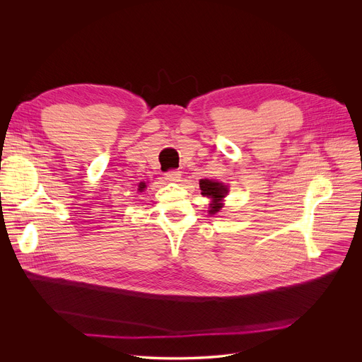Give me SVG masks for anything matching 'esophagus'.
<instances>
[{"mask_svg":"<svg viewBox=\"0 0 362 362\" xmlns=\"http://www.w3.org/2000/svg\"><path fill=\"white\" fill-rule=\"evenodd\" d=\"M180 172L179 170H175V169H172V170H169V172H166L165 173V179L168 180V182H179L180 180Z\"/></svg>","mask_w":362,"mask_h":362,"instance_id":"esophagus-1","label":"esophagus"}]
</instances>
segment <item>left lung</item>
Wrapping results in <instances>:
<instances>
[{"mask_svg": "<svg viewBox=\"0 0 362 362\" xmlns=\"http://www.w3.org/2000/svg\"><path fill=\"white\" fill-rule=\"evenodd\" d=\"M199 186H200V190H202V194L206 196V197H211L212 199V206H211V214H216L219 212L221 209V200L225 197L226 194V187L219 183V182H215V180H209V179H202L199 182Z\"/></svg>", "mask_w": 362, "mask_h": 362, "instance_id": "obj_1", "label": "left lung"}]
</instances>
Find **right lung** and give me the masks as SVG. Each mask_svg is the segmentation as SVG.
I'll use <instances>...</instances> for the list:
<instances>
[{"label": "right lung", "instance_id": "add662e5", "mask_svg": "<svg viewBox=\"0 0 362 362\" xmlns=\"http://www.w3.org/2000/svg\"><path fill=\"white\" fill-rule=\"evenodd\" d=\"M144 186H146V185H144V183H140V190H141V189H143V187H144Z\"/></svg>", "mask_w": 362, "mask_h": 362}]
</instances>
